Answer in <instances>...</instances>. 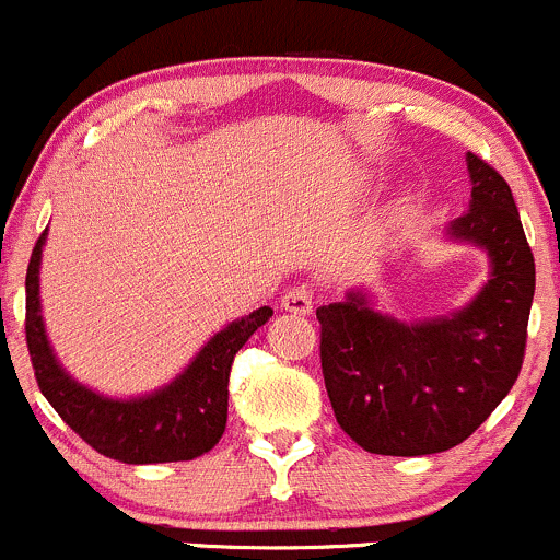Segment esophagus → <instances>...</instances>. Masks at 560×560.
<instances>
[{
    "label": "esophagus",
    "mask_w": 560,
    "mask_h": 560,
    "mask_svg": "<svg viewBox=\"0 0 560 560\" xmlns=\"http://www.w3.org/2000/svg\"><path fill=\"white\" fill-rule=\"evenodd\" d=\"M280 307L293 315H307L310 310H313V288H310L307 282H296V285H291L282 293Z\"/></svg>",
    "instance_id": "obj_1"
}]
</instances>
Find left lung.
I'll use <instances>...</instances> for the list:
<instances>
[{"label":"left lung","mask_w":560,"mask_h":560,"mask_svg":"<svg viewBox=\"0 0 560 560\" xmlns=\"http://www.w3.org/2000/svg\"><path fill=\"white\" fill-rule=\"evenodd\" d=\"M470 209L455 240L490 253L479 296L450 318L400 324L362 293L315 310L337 424L373 455L419 457L463 444L517 381L536 267L506 179L468 152Z\"/></svg>","instance_id":"left-lung-1"}]
</instances>
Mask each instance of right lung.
Here are the masks:
<instances>
[{
	"label": "right lung",
	"instance_id": "1",
	"mask_svg": "<svg viewBox=\"0 0 560 560\" xmlns=\"http://www.w3.org/2000/svg\"><path fill=\"white\" fill-rule=\"evenodd\" d=\"M46 231L26 267V348L43 397L73 433L110 460L176 463L201 457L223 439L229 422V375L236 351L258 326L272 318V307H258L234 320L201 348L190 368L168 384L138 400H108L75 384L54 357L40 315V253Z\"/></svg>",
	"mask_w": 560,
	"mask_h": 560
}]
</instances>
